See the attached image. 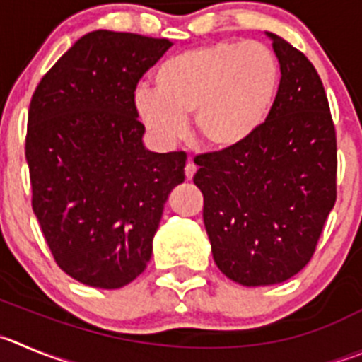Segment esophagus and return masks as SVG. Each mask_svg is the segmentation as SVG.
I'll list each match as a JSON object with an SVG mask.
<instances>
[{
	"instance_id": "1",
	"label": "esophagus",
	"mask_w": 362,
	"mask_h": 362,
	"mask_svg": "<svg viewBox=\"0 0 362 362\" xmlns=\"http://www.w3.org/2000/svg\"><path fill=\"white\" fill-rule=\"evenodd\" d=\"M194 173H197V165H194L192 160H187V164H185V178L191 180V178L194 177Z\"/></svg>"
}]
</instances>
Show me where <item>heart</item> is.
I'll use <instances>...</instances> for the list:
<instances>
[{
    "label": "heart",
    "instance_id": "heart-1",
    "mask_svg": "<svg viewBox=\"0 0 362 362\" xmlns=\"http://www.w3.org/2000/svg\"><path fill=\"white\" fill-rule=\"evenodd\" d=\"M280 83L275 53L257 40L218 42L178 53L137 87L135 112L160 144H173L192 116L198 139L212 151L243 146L268 117Z\"/></svg>",
    "mask_w": 362,
    "mask_h": 362
}]
</instances>
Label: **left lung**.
Instances as JSON below:
<instances>
[{
	"label": "left lung",
	"mask_w": 362,
	"mask_h": 362,
	"mask_svg": "<svg viewBox=\"0 0 362 362\" xmlns=\"http://www.w3.org/2000/svg\"><path fill=\"white\" fill-rule=\"evenodd\" d=\"M280 83L268 117L243 146L198 155L212 257L243 286H269L316 252L337 197L336 127L318 71L300 49L268 33Z\"/></svg>",
	"instance_id": "obj_1"
}]
</instances>
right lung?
I'll use <instances>...</instances> for the list:
<instances>
[{
  "label": "right lung",
  "instance_id": "obj_1",
  "mask_svg": "<svg viewBox=\"0 0 362 362\" xmlns=\"http://www.w3.org/2000/svg\"><path fill=\"white\" fill-rule=\"evenodd\" d=\"M168 39L96 30L44 74L30 101L25 153L32 207L59 268L117 289L139 276L184 151L143 146L134 94Z\"/></svg>",
  "mask_w": 362,
  "mask_h": 362
}]
</instances>
